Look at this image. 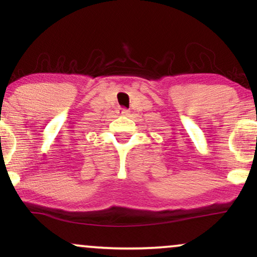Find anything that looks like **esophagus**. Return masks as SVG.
Instances as JSON below:
<instances>
[{"label": "esophagus", "instance_id": "34e87169", "mask_svg": "<svg viewBox=\"0 0 257 257\" xmlns=\"http://www.w3.org/2000/svg\"><path fill=\"white\" fill-rule=\"evenodd\" d=\"M118 112L121 113V115H123V116H125V115H128L129 113V110L128 109H125V108H119V110H118Z\"/></svg>", "mask_w": 257, "mask_h": 257}]
</instances>
